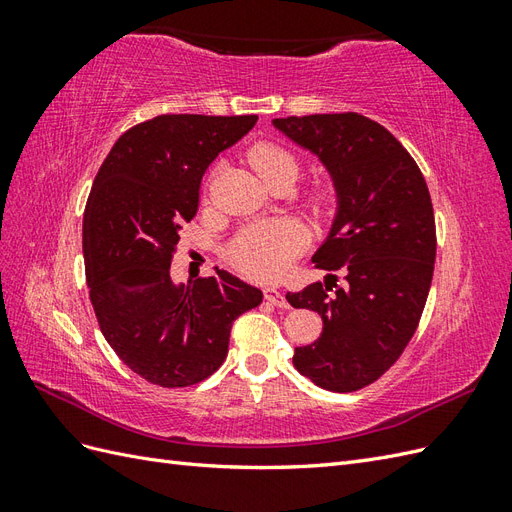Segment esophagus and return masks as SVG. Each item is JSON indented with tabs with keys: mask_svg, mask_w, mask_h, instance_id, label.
Instances as JSON below:
<instances>
[{
	"mask_svg": "<svg viewBox=\"0 0 512 512\" xmlns=\"http://www.w3.org/2000/svg\"><path fill=\"white\" fill-rule=\"evenodd\" d=\"M262 292H265V299H267L271 305H275V307H282V309L290 307L288 299H286L284 294H282L280 290H277V288H265Z\"/></svg>",
	"mask_w": 512,
	"mask_h": 512,
	"instance_id": "obj_1",
	"label": "esophagus"
}]
</instances>
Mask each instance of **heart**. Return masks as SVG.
Listing matches in <instances>:
<instances>
[{
    "instance_id": "b5f03b06",
    "label": "heart",
    "mask_w": 512,
    "mask_h": 512,
    "mask_svg": "<svg viewBox=\"0 0 512 512\" xmlns=\"http://www.w3.org/2000/svg\"><path fill=\"white\" fill-rule=\"evenodd\" d=\"M250 162L267 183L280 177H297L299 162L292 153L277 143H258L250 151ZM318 203L331 198L329 188H318ZM305 243L303 230L290 220L262 222L243 228L228 245V258L247 275L260 280H275L286 273L294 254L301 252Z\"/></svg>"
}]
</instances>
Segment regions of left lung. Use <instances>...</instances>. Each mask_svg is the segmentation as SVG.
<instances>
[{"mask_svg":"<svg viewBox=\"0 0 512 512\" xmlns=\"http://www.w3.org/2000/svg\"><path fill=\"white\" fill-rule=\"evenodd\" d=\"M292 143L331 175L337 211L312 256L327 282L288 292L292 307L314 309L322 333L294 348L292 363L320 389L352 393L378 380L408 346L429 294L436 222L421 168L397 138L359 113L273 119ZM347 284L333 293L328 277Z\"/></svg>","mask_w":512,"mask_h":512,"instance_id":"obj_1","label":"left lung"}]
</instances>
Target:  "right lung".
<instances>
[{"mask_svg": "<svg viewBox=\"0 0 512 512\" xmlns=\"http://www.w3.org/2000/svg\"><path fill=\"white\" fill-rule=\"evenodd\" d=\"M256 115H160L119 136L83 218L89 299L104 339L134 374L164 389L209 378L228 354L232 322L262 292L215 267L177 284L170 260L198 211L209 164L250 132Z\"/></svg>", "mask_w": 512, "mask_h": 512, "instance_id": "1", "label": "right lung"}]
</instances>
